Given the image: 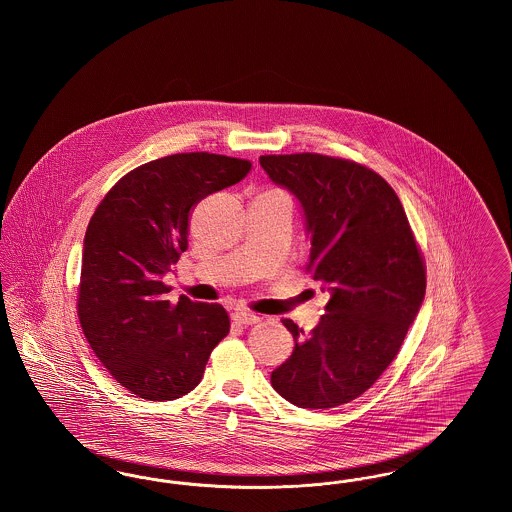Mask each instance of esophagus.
Returning a JSON list of instances; mask_svg holds the SVG:
<instances>
[{
	"label": "esophagus",
	"mask_w": 512,
	"mask_h": 512,
	"mask_svg": "<svg viewBox=\"0 0 512 512\" xmlns=\"http://www.w3.org/2000/svg\"><path fill=\"white\" fill-rule=\"evenodd\" d=\"M232 320H234L236 324L249 326V324L259 322V317H257V315H253V313H247V311H234V313H232Z\"/></svg>",
	"instance_id": "esophagus-1"
}]
</instances>
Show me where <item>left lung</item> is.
I'll return each instance as SVG.
<instances>
[{
	"mask_svg": "<svg viewBox=\"0 0 512 512\" xmlns=\"http://www.w3.org/2000/svg\"><path fill=\"white\" fill-rule=\"evenodd\" d=\"M259 163L297 197L311 240L307 270L330 293L309 336L282 320L295 347L270 382L301 409H332L363 395L399 353L424 301V261L380 174L318 153L263 155Z\"/></svg>",
	"mask_w": 512,
	"mask_h": 512,
	"instance_id": "left-lung-1",
	"label": "left lung"
}]
</instances>
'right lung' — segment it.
I'll return each instance as SVG.
<instances>
[{"instance_id": "add662e5", "label": "right lung", "mask_w": 512, "mask_h": 512, "mask_svg": "<svg viewBox=\"0 0 512 512\" xmlns=\"http://www.w3.org/2000/svg\"><path fill=\"white\" fill-rule=\"evenodd\" d=\"M249 171V161L203 151L161 157L122 176L90 219L80 326L99 363L142 399L172 401L194 390L230 332L222 305L186 295L171 303L163 276L188 249L195 205Z\"/></svg>"}]
</instances>
